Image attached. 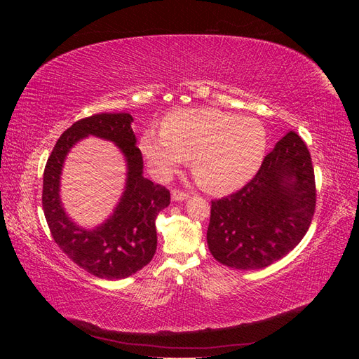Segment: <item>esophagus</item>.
I'll use <instances>...</instances> for the list:
<instances>
[{
	"instance_id": "obj_1",
	"label": "esophagus",
	"mask_w": 359,
	"mask_h": 359,
	"mask_svg": "<svg viewBox=\"0 0 359 359\" xmlns=\"http://www.w3.org/2000/svg\"><path fill=\"white\" fill-rule=\"evenodd\" d=\"M170 196H172L173 202H182V201H186L189 198V194L184 193V191H180V190H172Z\"/></svg>"
}]
</instances>
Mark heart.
I'll use <instances>...</instances> for the list:
<instances>
[{"label":"heart","instance_id":"obj_1","mask_svg":"<svg viewBox=\"0 0 359 359\" xmlns=\"http://www.w3.org/2000/svg\"><path fill=\"white\" fill-rule=\"evenodd\" d=\"M266 145V130L257 118L214 107L170 112L163 118L161 132L148 128L139 139L140 154L156 178H169L193 158L198 182L219 194L238 190L256 175Z\"/></svg>","mask_w":359,"mask_h":359}]
</instances>
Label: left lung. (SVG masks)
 I'll list each match as a JSON object with an SVG mask.
<instances>
[{
	"instance_id": "1",
	"label": "left lung",
	"mask_w": 359,
	"mask_h": 359,
	"mask_svg": "<svg viewBox=\"0 0 359 359\" xmlns=\"http://www.w3.org/2000/svg\"><path fill=\"white\" fill-rule=\"evenodd\" d=\"M211 203L206 243L220 264L248 271L286 256L307 233L316 206L314 170L304 140L289 132L252 181Z\"/></svg>"
}]
</instances>
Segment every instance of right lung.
Listing matches in <instances>:
<instances>
[{"instance_id":"add662e5","label":"right lung","mask_w":359,"mask_h":359,"mask_svg":"<svg viewBox=\"0 0 359 359\" xmlns=\"http://www.w3.org/2000/svg\"><path fill=\"white\" fill-rule=\"evenodd\" d=\"M127 112L97 114L74 123L61 135L43 173V211L53 240L76 265L106 280H121L148 265L157 248L156 219L170 203L169 190L144 177V160ZM94 135L112 142L126 161L123 194L111 215L83 228L67 214L60 201V175L71 148Z\"/></svg>"}]
</instances>
